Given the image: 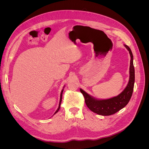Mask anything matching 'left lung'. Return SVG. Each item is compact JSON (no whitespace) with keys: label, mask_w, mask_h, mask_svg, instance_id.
Returning <instances> with one entry per match:
<instances>
[{"label":"left lung","mask_w":149,"mask_h":149,"mask_svg":"<svg viewBox=\"0 0 149 149\" xmlns=\"http://www.w3.org/2000/svg\"><path fill=\"white\" fill-rule=\"evenodd\" d=\"M124 46L129 51L130 55V78L126 88L120 94L107 100H97L80 89V92L84 96L86 104L93 112L103 116L111 115L124 108L129 102L134 87L135 69L134 63H133L134 58H133V54L131 49L126 45H124Z\"/></svg>","instance_id":"left-lung-1"}]
</instances>
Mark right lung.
Instances as JSON below:
<instances>
[{
  "label": "right lung",
  "mask_w": 149,
  "mask_h": 149,
  "mask_svg": "<svg viewBox=\"0 0 149 149\" xmlns=\"http://www.w3.org/2000/svg\"><path fill=\"white\" fill-rule=\"evenodd\" d=\"M63 89H62V91H61V94H60V102H59V106H58V109H57V110L56 111V112L54 113V114H56L58 111H59V109H60V105H61V100H62V93H63Z\"/></svg>",
  "instance_id": "right-lung-1"
}]
</instances>
